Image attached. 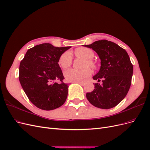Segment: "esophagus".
<instances>
[{"label": "esophagus", "mask_w": 150, "mask_h": 150, "mask_svg": "<svg viewBox=\"0 0 150 150\" xmlns=\"http://www.w3.org/2000/svg\"><path fill=\"white\" fill-rule=\"evenodd\" d=\"M78 83H79V84L82 85V86H83V85L85 84V83H84V82H83V81H80V82H78Z\"/></svg>", "instance_id": "1"}]
</instances>
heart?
Returning a JSON list of instances; mask_svg holds the SVG:
<instances>
[{
  "label": "heart",
  "mask_w": 150,
  "mask_h": 150,
  "mask_svg": "<svg viewBox=\"0 0 150 150\" xmlns=\"http://www.w3.org/2000/svg\"><path fill=\"white\" fill-rule=\"evenodd\" d=\"M75 55L77 57H81L86 59L84 67H94V64L91 59L94 57V52L91 49L87 47H79L75 50ZM72 62V54L70 51H66L61 54L59 59L58 63L59 66L63 68L66 69L69 67ZM92 74V71L89 68L78 70L75 69H71L64 72V78L66 81L70 83L79 82L88 78Z\"/></svg>",
  "instance_id": "heart-1"
}]
</instances>
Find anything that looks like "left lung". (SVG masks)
Masks as SVG:
<instances>
[{"label":"left lung","instance_id":"left-lung-1","mask_svg":"<svg viewBox=\"0 0 150 150\" xmlns=\"http://www.w3.org/2000/svg\"><path fill=\"white\" fill-rule=\"evenodd\" d=\"M84 46L93 49L100 58L101 68L93 79L103 82L94 83V90L86 93V98L98 108L116 106L125 98L131 84L133 66L128 53L115 42L104 39Z\"/></svg>","mask_w":150,"mask_h":150}]
</instances>
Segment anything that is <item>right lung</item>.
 I'll use <instances>...</instances> for the list:
<instances>
[{
	"instance_id": "add662e5",
	"label": "right lung",
	"mask_w": 150,
	"mask_h": 150,
	"mask_svg": "<svg viewBox=\"0 0 150 150\" xmlns=\"http://www.w3.org/2000/svg\"><path fill=\"white\" fill-rule=\"evenodd\" d=\"M71 47H54L49 43L37 45L29 49L21 61L20 83L30 101L38 108L52 110L65 103L68 84L63 82L64 77L58 61Z\"/></svg>"
}]
</instances>
